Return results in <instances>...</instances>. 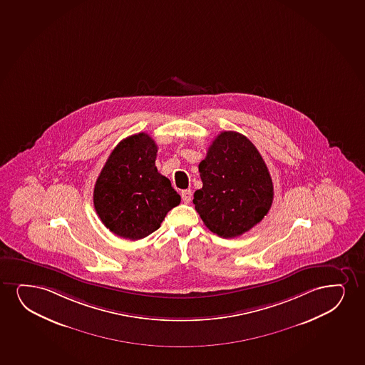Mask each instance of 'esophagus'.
Instances as JSON below:
<instances>
[{
    "mask_svg": "<svg viewBox=\"0 0 365 365\" xmlns=\"http://www.w3.org/2000/svg\"><path fill=\"white\" fill-rule=\"evenodd\" d=\"M181 199L184 201L185 203H189L192 199V191L191 190H182L181 191Z\"/></svg>",
    "mask_w": 365,
    "mask_h": 365,
    "instance_id": "34e87169",
    "label": "esophagus"
}]
</instances>
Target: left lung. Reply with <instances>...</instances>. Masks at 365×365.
<instances>
[{
	"label": "left lung",
	"mask_w": 365,
	"mask_h": 365,
	"mask_svg": "<svg viewBox=\"0 0 365 365\" xmlns=\"http://www.w3.org/2000/svg\"><path fill=\"white\" fill-rule=\"evenodd\" d=\"M202 189L194 194L195 210L205 226L222 238L250 231L269 212L274 187L263 158L243 134H218L199 164Z\"/></svg>",
	"instance_id": "1"
}]
</instances>
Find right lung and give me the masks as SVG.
Returning <instances> with one entry per match:
<instances>
[{"label": "right lung", "instance_id": "add662e5", "mask_svg": "<svg viewBox=\"0 0 365 365\" xmlns=\"http://www.w3.org/2000/svg\"><path fill=\"white\" fill-rule=\"evenodd\" d=\"M158 147L147 133L120 140L102 168L93 206L102 223L125 240H142L180 203V195L155 166Z\"/></svg>", "mask_w": 365, "mask_h": 365}]
</instances>
